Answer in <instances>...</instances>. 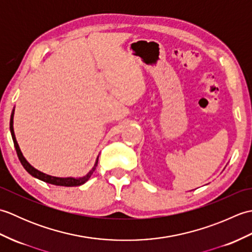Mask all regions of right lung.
I'll list each match as a JSON object with an SVG mask.
<instances>
[{"mask_svg":"<svg viewBox=\"0 0 252 252\" xmlns=\"http://www.w3.org/2000/svg\"><path fill=\"white\" fill-rule=\"evenodd\" d=\"M13 118H14V111L12 112V116H10V123H9V127H10V133H12V137H13V141H14V145H15V148H16V153H17V156L20 160L21 164L24 165V168L26 169V171L28 173H30L32 176H34V178L39 179L41 181L43 182H46V183L49 184H53V185H57V186H80L84 184L85 182H87L90 178L91 175H92V173L94 172V170L96 169V167H97V162H98V158L97 160H96V162L94 164L93 169L90 171V172L83 176V178H80V179H73V178H56V176H51V175H47L43 172H40L39 170L34 169L32 165L27 161V160L25 159V157L23 156V154H21L20 149H19V146L17 144V141H16V137H15V133H14V127H13Z\"/></svg>","mask_w":252,"mask_h":252,"instance_id":"add662e5","label":"right lung"}]
</instances>
